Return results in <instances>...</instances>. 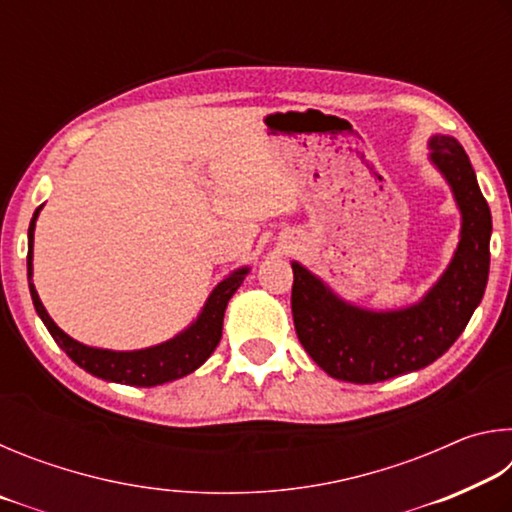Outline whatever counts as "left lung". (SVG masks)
I'll use <instances>...</instances> for the list:
<instances>
[{
	"instance_id": "left-lung-1",
	"label": "left lung",
	"mask_w": 512,
	"mask_h": 512,
	"mask_svg": "<svg viewBox=\"0 0 512 512\" xmlns=\"http://www.w3.org/2000/svg\"><path fill=\"white\" fill-rule=\"evenodd\" d=\"M429 149L461 210V241L447 271L420 302L393 311L363 309L336 296L302 264H291L298 341L329 377L377 384L429 366L452 348L483 298L490 273V207L458 140L433 135Z\"/></svg>"
}]
</instances>
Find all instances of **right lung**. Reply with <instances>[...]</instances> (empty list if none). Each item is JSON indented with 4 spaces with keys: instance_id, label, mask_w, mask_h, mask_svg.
Listing matches in <instances>:
<instances>
[{
    "instance_id": "obj_1",
    "label": "right lung",
    "mask_w": 512,
    "mask_h": 512,
    "mask_svg": "<svg viewBox=\"0 0 512 512\" xmlns=\"http://www.w3.org/2000/svg\"><path fill=\"white\" fill-rule=\"evenodd\" d=\"M40 210L42 205L33 212V219L29 225V255H27L29 291H31L33 307H36L42 323H45L49 334L54 336V341L60 345V350H63L69 359L79 363L83 370H88L90 375L99 379L117 381V384H128V386H142V388L160 386V384H167V381L185 377L196 368H201L203 363L210 359V354L216 350V345L221 341L225 307H228V300L235 296V291L241 287V282H244V277L248 275L250 271L248 266L237 268V271H232L225 280L216 284V289L210 293V298H207L198 318L187 329H183V332L173 336V339L164 341L160 345H153V348L131 350V352L90 348V345H83L79 341H74L72 336H67L63 329L51 320L45 305L40 302L36 287H33L31 282L33 230H36V219Z\"/></svg>"
}]
</instances>
